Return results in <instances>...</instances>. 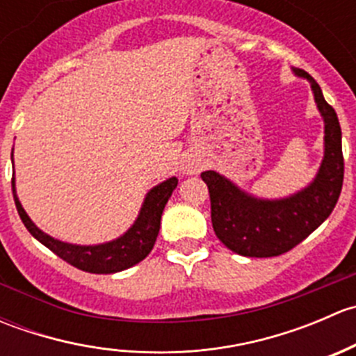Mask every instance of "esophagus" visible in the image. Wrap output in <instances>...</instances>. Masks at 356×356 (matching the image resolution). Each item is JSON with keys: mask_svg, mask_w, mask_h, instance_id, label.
<instances>
[{"mask_svg": "<svg viewBox=\"0 0 356 356\" xmlns=\"http://www.w3.org/2000/svg\"><path fill=\"white\" fill-rule=\"evenodd\" d=\"M201 168H203V160H201L198 155H195V153H188V155L181 160L182 174H188V175L200 174Z\"/></svg>", "mask_w": 356, "mask_h": 356, "instance_id": "obj_1", "label": "esophagus"}]
</instances>
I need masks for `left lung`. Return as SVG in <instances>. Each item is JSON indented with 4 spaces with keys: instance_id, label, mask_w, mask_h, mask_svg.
Listing matches in <instances>:
<instances>
[{
    "instance_id": "left-lung-1",
    "label": "left lung",
    "mask_w": 356,
    "mask_h": 356,
    "mask_svg": "<svg viewBox=\"0 0 356 356\" xmlns=\"http://www.w3.org/2000/svg\"><path fill=\"white\" fill-rule=\"evenodd\" d=\"M293 72L310 82L324 118V160L310 186L288 198L261 200L248 195L217 172H201L210 193L215 234L229 250L243 257H279L293 250L331 215L343 188L344 160L336 111L310 74L301 68Z\"/></svg>"
}]
</instances>
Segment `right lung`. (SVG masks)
Returning a JSON list of instances; mask_svg holds the SVG:
<instances>
[{"mask_svg":"<svg viewBox=\"0 0 356 356\" xmlns=\"http://www.w3.org/2000/svg\"><path fill=\"white\" fill-rule=\"evenodd\" d=\"M175 188H177V179L175 177L167 179L161 184L155 186L146 195L138 218H136L132 227L124 236H120V238L113 239L110 243H103V245L79 246L51 238L46 232H42L29 218V215L25 213L19 198H17L15 179H12L13 200H15L17 211H19L27 231L39 243H42L53 253L58 254L62 260H65L67 264L74 265V267L81 268L84 272H91V274H115V272L125 270V268L139 264V261L148 257L149 251L155 246L158 231H160V220L161 213H163V208Z\"/></svg>","mask_w":356,"mask_h":356,"instance_id":"add662e5","label":"right lung"}]
</instances>
